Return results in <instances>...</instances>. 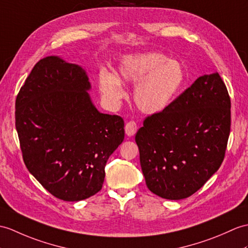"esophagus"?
Here are the masks:
<instances>
[{
    "label": "esophagus",
    "instance_id": "obj_1",
    "mask_svg": "<svg viewBox=\"0 0 248 248\" xmlns=\"http://www.w3.org/2000/svg\"><path fill=\"white\" fill-rule=\"evenodd\" d=\"M124 130H125V134L128 136H133L136 131H137V124L134 120H129L128 123L125 124L124 126Z\"/></svg>",
    "mask_w": 248,
    "mask_h": 248
}]
</instances>
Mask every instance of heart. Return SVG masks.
<instances>
[{
  "instance_id": "obj_1",
  "label": "heart",
  "mask_w": 248,
  "mask_h": 248,
  "mask_svg": "<svg viewBox=\"0 0 248 248\" xmlns=\"http://www.w3.org/2000/svg\"><path fill=\"white\" fill-rule=\"evenodd\" d=\"M118 76L119 79L112 73L101 72V91L110 99L118 100L124 95L120 81L137 83L133 99L136 107L146 114L164 111L185 82V71L181 63L158 51L125 57L119 66Z\"/></svg>"
}]
</instances>
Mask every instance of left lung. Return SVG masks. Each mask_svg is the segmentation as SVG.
<instances>
[{
  "instance_id": "left-lung-1",
  "label": "left lung",
  "mask_w": 248,
  "mask_h": 248,
  "mask_svg": "<svg viewBox=\"0 0 248 248\" xmlns=\"http://www.w3.org/2000/svg\"><path fill=\"white\" fill-rule=\"evenodd\" d=\"M230 97L217 73L204 75L137 131L147 187L167 200L186 199L222 165L230 133Z\"/></svg>"
}]
</instances>
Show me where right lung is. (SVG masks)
<instances>
[{
    "instance_id": "right-lung-1",
    "label": "right lung",
    "mask_w": 248,
    "mask_h": 248,
    "mask_svg": "<svg viewBox=\"0 0 248 248\" xmlns=\"http://www.w3.org/2000/svg\"><path fill=\"white\" fill-rule=\"evenodd\" d=\"M90 88L81 67L51 56L37 62L16 99L26 168L67 202L100 191L108 159L124 138V119L98 112Z\"/></svg>"
}]
</instances>
